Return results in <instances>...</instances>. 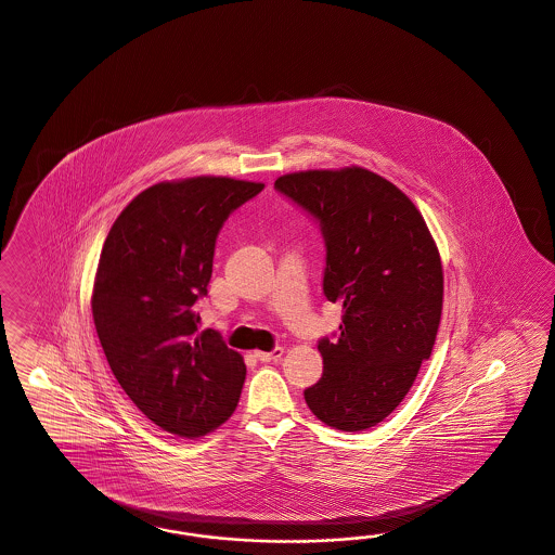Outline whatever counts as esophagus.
Returning a JSON list of instances; mask_svg holds the SVG:
<instances>
[{
  "label": "esophagus",
  "instance_id": "esophagus-1",
  "mask_svg": "<svg viewBox=\"0 0 555 555\" xmlns=\"http://www.w3.org/2000/svg\"><path fill=\"white\" fill-rule=\"evenodd\" d=\"M283 352H285V348H283V346H276V348H274V350H270V352L256 350V352H254V357H256L258 361H262V363H276V361L283 357Z\"/></svg>",
  "mask_w": 555,
  "mask_h": 555
}]
</instances>
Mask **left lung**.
Listing matches in <instances>:
<instances>
[{"label":"left lung","instance_id":"1","mask_svg":"<svg viewBox=\"0 0 555 555\" xmlns=\"http://www.w3.org/2000/svg\"><path fill=\"white\" fill-rule=\"evenodd\" d=\"M274 186L320 221L325 297L345 311L340 336L318 345L324 375L307 405L332 428H371L433 352L444 283L437 242L416 205L361 166L285 173Z\"/></svg>","mask_w":555,"mask_h":555}]
</instances>
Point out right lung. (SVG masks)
I'll return each mask as SVG.
<instances>
[{"label":"right lung","mask_w":555,"mask_h":555,"mask_svg":"<svg viewBox=\"0 0 555 555\" xmlns=\"http://www.w3.org/2000/svg\"><path fill=\"white\" fill-rule=\"evenodd\" d=\"M264 189L228 176L157 182L120 210L92 288L98 338L116 382L162 430L198 439L230 421L244 357L194 311L207 295L215 240L233 209Z\"/></svg>","instance_id":"obj_1"}]
</instances>
